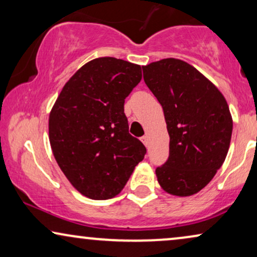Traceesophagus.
I'll return each instance as SVG.
<instances>
[{"mask_svg":"<svg viewBox=\"0 0 257 257\" xmlns=\"http://www.w3.org/2000/svg\"><path fill=\"white\" fill-rule=\"evenodd\" d=\"M142 142L144 143V145H145V146H149V137H147V136L142 137Z\"/></svg>","mask_w":257,"mask_h":257,"instance_id":"obj_1","label":"esophagus"}]
</instances>
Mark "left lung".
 <instances>
[{
	"label": "left lung",
	"instance_id": "left-lung-1",
	"mask_svg": "<svg viewBox=\"0 0 257 257\" xmlns=\"http://www.w3.org/2000/svg\"><path fill=\"white\" fill-rule=\"evenodd\" d=\"M144 80L164 110L170 156L157 167L158 182L172 195L189 196L222 166L233 120L222 93L194 66L166 58L143 66Z\"/></svg>",
	"mask_w": 257,
	"mask_h": 257
}]
</instances>
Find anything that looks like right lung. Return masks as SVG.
<instances>
[{"label": "right lung", "mask_w": 257, "mask_h": 257, "mask_svg": "<svg viewBox=\"0 0 257 257\" xmlns=\"http://www.w3.org/2000/svg\"><path fill=\"white\" fill-rule=\"evenodd\" d=\"M140 80V65L96 58L69 79L52 107V153L71 185L87 198H113L145 157L146 147L128 133L124 113L125 98Z\"/></svg>", "instance_id": "add662e5"}]
</instances>
